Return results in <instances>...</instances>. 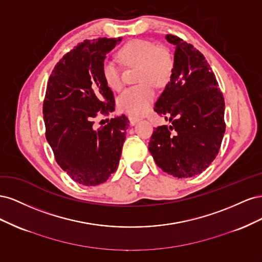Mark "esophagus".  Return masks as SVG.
<instances>
[{
  "label": "esophagus",
  "instance_id": "esophagus-1",
  "mask_svg": "<svg viewBox=\"0 0 262 262\" xmlns=\"http://www.w3.org/2000/svg\"><path fill=\"white\" fill-rule=\"evenodd\" d=\"M129 120H130V123H131L132 125H134L137 122L140 121V119H139V118H136V117L130 116V117H129Z\"/></svg>",
  "mask_w": 262,
  "mask_h": 262
}]
</instances>
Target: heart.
<instances>
[{"label": "heart", "mask_w": 262, "mask_h": 262, "mask_svg": "<svg viewBox=\"0 0 262 262\" xmlns=\"http://www.w3.org/2000/svg\"><path fill=\"white\" fill-rule=\"evenodd\" d=\"M118 57L125 64H139L137 86L124 90L118 98V106L121 112L132 117L145 115L152 105L156 86H164L169 81L173 70V60L165 48L146 39H133L118 51ZM101 76L108 87L120 89L121 71L112 59H105L101 63Z\"/></svg>", "instance_id": "1"}]
</instances>
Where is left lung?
<instances>
[{"label": "left lung", "mask_w": 262, "mask_h": 262, "mask_svg": "<svg viewBox=\"0 0 262 262\" xmlns=\"http://www.w3.org/2000/svg\"><path fill=\"white\" fill-rule=\"evenodd\" d=\"M170 81L154 110L171 124L155 128L148 144L156 165L178 178L199 175L215 160L225 133L223 94L204 55L173 35Z\"/></svg>", "instance_id": "8db88e82"}]
</instances>
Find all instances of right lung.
Returning a JSON list of instances; mask_svg holds the SVG:
<instances>
[{
	"instance_id": "right-lung-1",
	"label": "right lung",
	"mask_w": 262,
	"mask_h": 262,
	"mask_svg": "<svg viewBox=\"0 0 262 262\" xmlns=\"http://www.w3.org/2000/svg\"><path fill=\"white\" fill-rule=\"evenodd\" d=\"M121 38L84 40L54 67L43 100L46 138L58 165L75 182L97 186L118 168L129 120L124 115L95 128L98 114L115 110L101 63Z\"/></svg>"
}]
</instances>
